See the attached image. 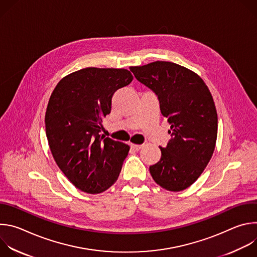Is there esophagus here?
I'll list each match as a JSON object with an SVG mask.
<instances>
[{"label":"esophagus","instance_id":"obj_1","mask_svg":"<svg viewBox=\"0 0 257 257\" xmlns=\"http://www.w3.org/2000/svg\"><path fill=\"white\" fill-rule=\"evenodd\" d=\"M142 148V144H134V143H131V149L138 152L140 149Z\"/></svg>","mask_w":257,"mask_h":257}]
</instances>
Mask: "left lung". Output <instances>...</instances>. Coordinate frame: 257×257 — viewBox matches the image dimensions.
Here are the masks:
<instances>
[{"label": "left lung", "instance_id": "left-lung-1", "mask_svg": "<svg viewBox=\"0 0 257 257\" xmlns=\"http://www.w3.org/2000/svg\"><path fill=\"white\" fill-rule=\"evenodd\" d=\"M135 78L151 88L171 125L172 138L160 148L161 160L150 167L157 184L182 191L198 179L210 161L217 135V114L211 93L193 71L157 61L130 67Z\"/></svg>", "mask_w": 257, "mask_h": 257}]
</instances>
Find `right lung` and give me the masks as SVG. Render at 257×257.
Wrapping results in <instances>:
<instances>
[{"instance_id":"right-lung-1","label":"right lung","mask_w":257,"mask_h":257,"mask_svg":"<svg viewBox=\"0 0 257 257\" xmlns=\"http://www.w3.org/2000/svg\"><path fill=\"white\" fill-rule=\"evenodd\" d=\"M133 79L127 69L88 67L65 76L46 112V134L58 167L81 191L103 192L117 181L129 145L100 135L114 93Z\"/></svg>"}]
</instances>
